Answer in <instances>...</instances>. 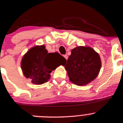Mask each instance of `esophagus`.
Masks as SVG:
<instances>
[{
  "label": "esophagus",
  "instance_id": "1",
  "mask_svg": "<svg viewBox=\"0 0 123 123\" xmlns=\"http://www.w3.org/2000/svg\"><path fill=\"white\" fill-rule=\"evenodd\" d=\"M63 57H65V58L66 60H67L68 58V57L67 55H63Z\"/></svg>",
  "mask_w": 123,
  "mask_h": 123
}]
</instances>
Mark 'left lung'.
Segmentation results:
<instances>
[{"instance_id":"obj_1","label":"left lung","mask_w":123,"mask_h":123,"mask_svg":"<svg viewBox=\"0 0 123 123\" xmlns=\"http://www.w3.org/2000/svg\"><path fill=\"white\" fill-rule=\"evenodd\" d=\"M101 65L99 55L92 48L78 46L72 50L65 68L72 83L84 86L97 77Z\"/></svg>"}]
</instances>
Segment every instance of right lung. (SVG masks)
<instances>
[{"instance_id": "1", "label": "right lung", "mask_w": 123, "mask_h": 123, "mask_svg": "<svg viewBox=\"0 0 123 123\" xmlns=\"http://www.w3.org/2000/svg\"><path fill=\"white\" fill-rule=\"evenodd\" d=\"M66 61L58 53H49L44 45L32 47L25 54L21 62L24 75L33 84L40 85L50 79V73Z\"/></svg>"}]
</instances>
